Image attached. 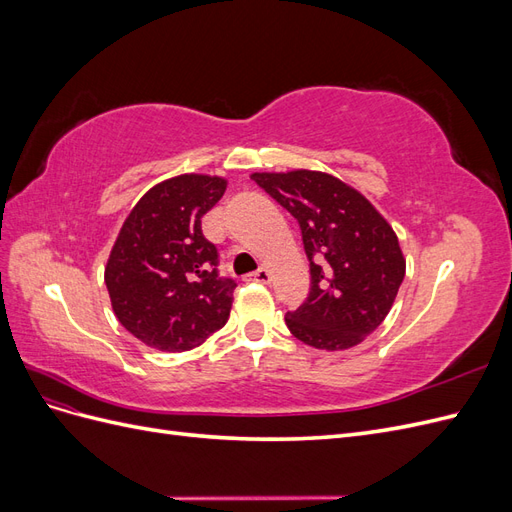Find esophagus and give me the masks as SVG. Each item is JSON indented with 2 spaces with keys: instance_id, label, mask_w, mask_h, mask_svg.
I'll list each match as a JSON object with an SVG mask.
<instances>
[{
  "instance_id": "esophagus-1",
  "label": "esophagus",
  "mask_w": 512,
  "mask_h": 512,
  "mask_svg": "<svg viewBox=\"0 0 512 512\" xmlns=\"http://www.w3.org/2000/svg\"><path fill=\"white\" fill-rule=\"evenodd\" d=\"M247 282H258V284H271V271L269 269H258L245 277Z\"/></svg>"
}]
</instances>
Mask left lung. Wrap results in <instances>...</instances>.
<instances>
[{
    "mask_svg": "<svg viewBox=\"0 0 512 512\" xmlns=\"http://www.w3.org/2000/svg\"><path fill=\"white\" fill-rule=\"evenodd\" d=\"M297 218L312 273L307 301L286 314L290 333L318 350H348L391 312L406 258L369 200L322 170L252 173Z\"/></svg>",
    "mask_w": 512,
    "mask_h": 512,
    "instance_id": "8db88e82",
    "label": "left lung"
}]
</instances>
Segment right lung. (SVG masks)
Instances as JSON below:
<instances>
[{
	"label": "right lung",
	"mask_w": 512,
	"mask_h": 512,
	"mask_svg": "<svg viewBox=\"0 0 512 512\" xmlns=\"http://www.w3.org/2000/svg\"><path fill=\"white\" fill-rule=\"evenodd\" d=\"M226 185L218 175L170 177L138 200L119 230L104 282L123 329L149 348H198L230 316L237 284L218 275V250L200 228Z\"/></svg>",
	"instance_id": "1"
}]
</instances>
